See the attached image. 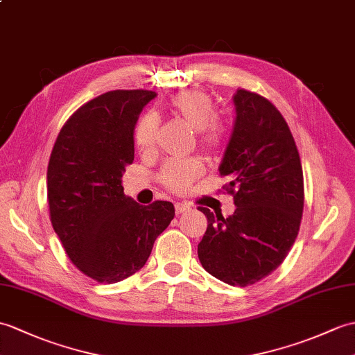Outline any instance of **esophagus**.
Returning a JSON list of instances; mask_svg holds the SVG:
<instances>
[{"instance_id":"34e87169","label":"esophagus","mask_w":355,"mask_h":355,"mask_svg":"<svg viewBox=\"0 0 355 355\" xmlns=\"http://www.w3.org/2000/svg\"><path fill=\"white\" fill-rule=\"evenodd\" d=\"M189 209V205L187 204H183V202H175V211H177V215H180V213H184V211H187Z\"/></svg>"}]
</instances>
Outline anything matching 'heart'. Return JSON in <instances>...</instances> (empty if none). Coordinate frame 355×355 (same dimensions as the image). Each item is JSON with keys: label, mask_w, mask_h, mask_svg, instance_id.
Listing matches in <instances>:
<instances>
[{"label": "heart", "mask_w": 355, "mask_h": 355, "mask_svg": "<svg viewBox=\"0 0 355 355\" xmlns=\"http://www.w3.org/2000/svg\"><path fill=\"white\" fill-rule=\"evenodd\" d=\"M168 112L196 131L198 142L209 153H218L227 142V123L216 116V104L204 90L189 89L171 96ZM159 131V118L154 113H144L136 122L133 140L142 153L151 151ZM202 174V164L196 159L169 160L159 172V181L175 193L186 192L193 181Z\"/></svg>", "instance_id": "1"}]
</instances>
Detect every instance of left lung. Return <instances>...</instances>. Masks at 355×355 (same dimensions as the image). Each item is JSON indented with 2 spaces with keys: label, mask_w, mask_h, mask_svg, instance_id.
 Here are the masks:
<instances>
[{
  "label": "left lung",
  "mask_w": 355,
  "mask_h": 355,
  "mask_svg": "<svg viewBox=\"0 0 355 355\" xmlns=\"http://www.w3.org/2000/svg\"><path fill=\"white\" fill-rule=\"evenodd\" d=\"M232 139L219 166L236 210L224 218L198 207L207 230L198 257L210 275L250 286L272 274L300 232L304 177L298 148L283 114L265 96L239 89Z\"/></svg>",
  "instance_id": "8db88e82"
}]
</instances>
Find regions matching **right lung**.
<instances>
[{"label": "right lung", "mask_w": 355, "mask_h": 355, "mask_svg": "<svg viewBox=\"0 0 355 355\" xmlns=\"http://www.w3.org/2000/svg\"><path fill=\"white\" fill-rule=\"evenodd\" d=\"M153 90H112L64 122L48 163L49 219L69 260L98 283L144 268L157 236L175 216L169 201L140 205L122 174L135 160L133 130Z\"/></svg>", "instance_id": "right-lung-1"}]
</instances>
